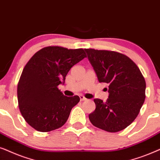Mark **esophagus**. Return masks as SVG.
I'll return each instance as SVG.
<instances>
[{
	"label": "esophagus",
	"mask_w": 160,
	"mask_h": 160,
	"mask_svg": "<svg viewBox=\"0 0 160 160\" xmlns=\"http://www.w3.org/2000/svg\"><path fill=\"white\" fill-rule=\"evenodd\" d=\"M80 101H85V100L87 99L84 96H82V95H80Z\"/></svg>",
	"instance_id": "esophagus-1"
}]
</instances>
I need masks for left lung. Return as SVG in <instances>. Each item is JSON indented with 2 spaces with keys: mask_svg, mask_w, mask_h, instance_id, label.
Returning <instances> with one entry per match:
<instances>
[{
  "mask_svg": "<svg viewBox=\"0 0 160 160\" xmlns=\"http://www.w3.org/2000/svg\"><path fill=\"white\" fill-rule=\"evenodd\" d=\"M99 82L108 84L105 102L94 99L89 114L93 126L109 132L127 128L138 116L146 98V81L138 66L127 55L109 50L85 49Z\"/></svg>",
  "mask_w": 160,
  "mask_h": 160,
  "instance_id": "left-lung-1",
  "label": "left lung"
}]
</instances>
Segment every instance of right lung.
<instances>
[{"label": "right lung", "mask_w": 160, "mask_h": 160, "mask_svg": "<svg viewBox=\"0 0 160 160\" xmlns=\"http://www.w3.org/2000/svg\"><path fill=\"white\" fill-rule=\"evenodd\" d=\"M86 57L83 49L58 46L46 47L32 56L18 86L19 108L30 126L47 132L67 122L80 97H66L58 86L64 84L70 69Z\"/></svg>", "instance_id": "right-lung-1"}]
</instances>
